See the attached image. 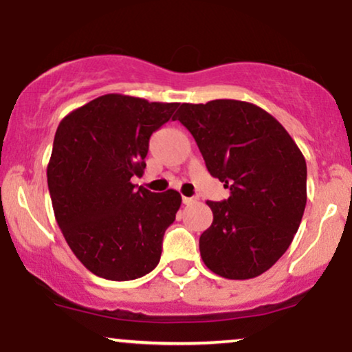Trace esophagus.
<instances>
[{"label": "esophagus", "instance_id": "1", "mask_svg": "<svg viewBox=\"0 0 352 352\" xmlns=\"http://www.w3.org/2000/svg\"><path fill=\"white\" fill-rule=\"evenodd\" d=\"M182 201H184L185 205H192L195 204V199H192V197H182Z\"/></svg>", "mask_w": 352, "mask_h": 352}]
</instances>
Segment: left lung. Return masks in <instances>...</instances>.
I'll use <instances>...</instances> for the list:
<instances>
[{"mask_svg": "<svg viewBox=\"0 0 352 352\" xmlns=\"http://www.w3.org/2000/svg\"><path fill=\"white\" fill-rule=\"evenodd\" d=\"M199 145L210 175L230 188L207 201L213 221L200 236L210 272L260 276L292 245L306 207V160L292 135L254 104L217 99L182 104L175 117Z\"/></svg>", "mask_w": 352, "mask_h": 352, "instance_id": "8db88e82", "label": "left lung"}]
</instances>
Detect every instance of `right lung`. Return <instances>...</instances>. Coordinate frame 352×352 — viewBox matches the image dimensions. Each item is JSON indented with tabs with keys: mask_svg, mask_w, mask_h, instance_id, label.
<instances>
[{
	"mask_svg": "<svg viewBox=\"0 0 352 352\" xmlns=\"http://www.w3.org/2000/svg\"><path fill=\"white\" fill-rule=\"evenodd\" d=\"M177 107L106 94L60 120L47 164L52 210L72 253L96 276L129 281L159 265L182 197L135 188L131 179L142 177L148 139Z\"/></svg>",
	"mask_w": 352,
	"mask_h": 352,
	"instance_id": "obj_1",
	"label": "right lung"
}]
</instances>
